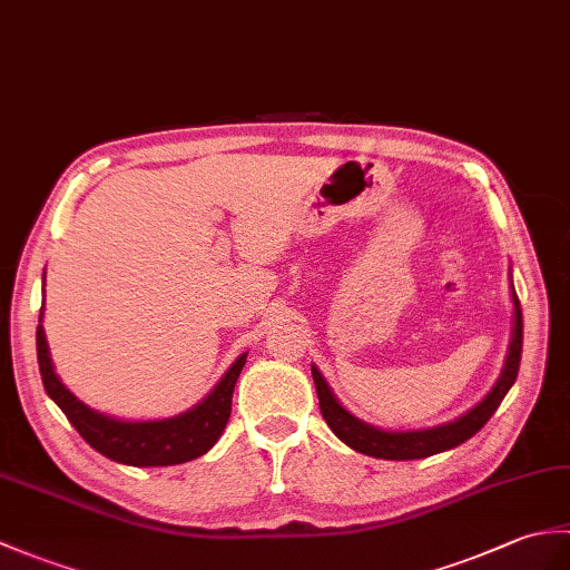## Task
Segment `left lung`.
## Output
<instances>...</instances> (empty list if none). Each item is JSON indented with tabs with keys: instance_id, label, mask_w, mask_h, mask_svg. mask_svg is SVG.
Wrapping results in <instances>:
<instances>
[{
	"instance_id": "8db88e82",
	"label": "left lung",
	"mask_w": 570,
	"mask_h": 570,
	"mask_svg": "<svg viewBox=\"0 0 570 570\" xmlns=\"http://www.w3.org/2000/svg\"><path fill=\"white\" fill-rule=\"evenodd\" d=\"M512 303H514V327H512V342L508 350L505 366H502V374L495 386L485 399L473 405L466 415L456 417L454 422H444V425H436L430 430H410V432H386L379 430L368 422L354 417L350 410L340 405V401L330 391L323 374L313 366L311 374L315 381L317 401H321V413L327 422V428L333 430L342 442L352 446L354 452H362L366 456L376 459H391V461H407V459H425L432 454L446 452V449H454L464 444L466 440L479 432L491 415L498 410V405L505 399L508 391L512 389L514 379L520 372V360H522V308L518 294L512 288Z\"/></svg>"
}]
</instances>
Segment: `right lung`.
Wrapping results in <instances>:
<instances>
[{
    "label": "right lung",
    "instance_id": "add662e5",
    "mask_svg": "<svg viewBox=\"0 0 570 570\" xmlns=\"http://www.w3.org/2000/svg\"><path fill=\"white\" fill-rule=\"evenodd\" d=\"M41 321L43 308L36 327V352L46 393L58 403L65 417L72 422V428L82 434V440L95 446L99 454L126 466H175L206 454L218 442V436L228 425L235 381L243 372L247 354L237 356L216 383V389L187 413L165 420L126 422L97 413L62 386L56 368H52Z\"/></svg>",
    "mask_w": 570,
    "mask_h": 570
}]
</instances>
